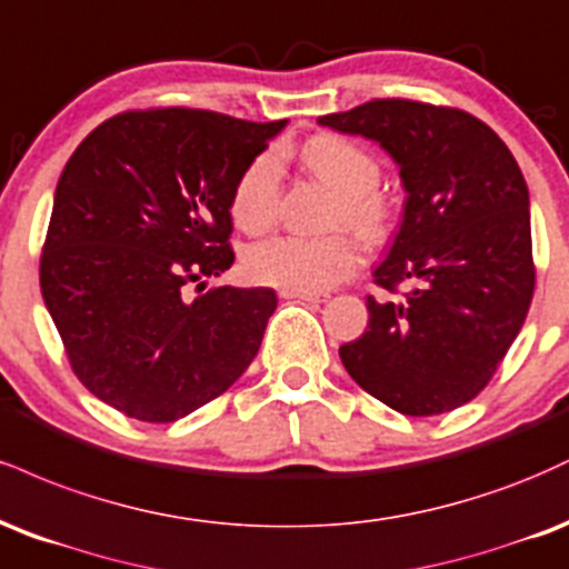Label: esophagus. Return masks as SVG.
<instances>
[{"mask_svg": "<svg viewBox=\"0 0 569 569\" xmlns=\"http://www.w3.org/2000/svg\"><path fill=\"white\" fill-rule=\"evenodd\" d=\"M284 298H292V300H306V303H322L325 296H319V292H282Z\"/></svg>", "mask_w": 569, "mask_h": 569, "instance_id": "obj_1", "label": "esophagus"}]
</instances>
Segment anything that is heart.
<instances>
[{"mask_svg":"<svg viewBox=\"0 0 569 569\" xmlns=\"http://www.w3.org/2000/svg\"><path fill=\"white\" fill-rule=\"evenodd\" d=\"M300 162L319 183L338 193L332 223L349 226L365 242H378L391 229V202L380 193V164L365 146L343 136H317L300 151ZM279 162L260 153L239 176L231 197V216L244 231L260 233L277 220ZM359 266V247L346 233L322 239L277 237L247 252L244 269L260 284L282 292H325L351 277Z\"/></svg>","mask_w":569,"mask_h":569,"instance_id":"heart-1","label":"heart"}]
</instances>
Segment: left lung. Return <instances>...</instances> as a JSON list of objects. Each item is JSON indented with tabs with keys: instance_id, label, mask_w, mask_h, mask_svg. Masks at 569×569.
Here are the masks:
<instances>
[{
	"instance_id": "1",
	"label": "left lung",
	"mask_w": 569,
	"mask_h": 569,
	"mask_svg": "<svg viewBox=\"0 0 569 569\" xmlns=\"http://www.w3.org/2000/svg\"><path fill=\"white\" fill-rule=\"evenodd\" d=\"M376 140L407 193L383 290L412 279L402 300L367 298L365 336L340 362L367 393L402 416H439L490 383L522 330L532 290L530 193L509 146L471 113L383 98L317 119Z\"/></svg>"
}]
</instances>
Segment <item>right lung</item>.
Masks as SVG:
<instances>
[{
  "label": "right lung",
  "mask_w": 569,
  "mask_h": 569,
  "mask_svg": "<svg viewBox=\"0 0 569 569\" xmlns=\"http://www.w3.org/2000/svg\"><path fill=\"white\" fill-rule=\"evenodd\" d=\"M216 111L149 109L106 119L60 172L39 284L71 370L100 402L172 423L250 367L271 287L193 282L231 269V197L282 132Z\"/></svg>",
  "instance_id": "1"
}]
</instances>
